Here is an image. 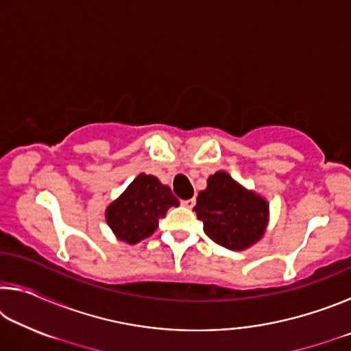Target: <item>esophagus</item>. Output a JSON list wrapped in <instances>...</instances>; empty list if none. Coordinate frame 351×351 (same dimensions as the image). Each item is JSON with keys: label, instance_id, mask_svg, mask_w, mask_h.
<instances>
[{"label": "esophagus", "instance_id": "obj_1", "mask_svg": "<svg viewBox=\"0 0 351 351\" xmlns=\"http://www.w3.org/2000/svg\"><path fill=\"white\" fill-rule=\"evenodd\" d=\"M181 204L184 207H187V209H193L195 204H197V199H195V198H192V199H182Z\"/></svg>", "mask_w": 351, "mask_h": 351}]
</instances>
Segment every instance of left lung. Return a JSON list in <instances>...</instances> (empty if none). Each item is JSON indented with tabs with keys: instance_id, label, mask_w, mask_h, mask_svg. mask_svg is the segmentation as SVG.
<instances>
[{
	"instance_id": "left-lung-1",
	"label": "left lung",
	"mask_w": 351,
	"mask_h": 351,
	"mask_svg": "<svg viewBox=\"0 0 351 351\" xmlns=\"http://www.w3.org/2000/svg\"><path fill=\"white\" fill-rule=\"evenodd\" d=\"M195 212L204 232L217 245L240 251L261 239L268 223V203L247 192L226 171L207 180V189L198 193Z\"/></svg>"
}]
</instances>
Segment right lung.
<instances>
[{
	"mask_svg": "<svg viewBox=\"0 0 351 351\" xmlns=\"http://www.w3.org/2000/svg\"><path fill=\"white\" fill-rule=\"evenodd\" d=\"M171 206L178 207L180 201L170 187L162 186L158 178L141 173L121 198L108 206L106 221L119 240L134 245L156 230L159 219Z\"/></svg>",
	"mask_w": 351,
	"mask_h": 351,
	"instance_id": "right-lung-1",
	"label": "right lung"
}]
</instances>
